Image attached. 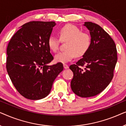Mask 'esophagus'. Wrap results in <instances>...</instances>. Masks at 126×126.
Masks as SVG:
<instances>
[{"instance_id":"obj_1","label":"esophagus","mask_w":126,"mask_h":126,"mask_svg":"<svg viewBox=\"0 0 126 126\" xmlns=\"http://www.w3.org/2000/svg\"><path fill=\"white\" fill-rule=\"evenodd\" d=\"M63 68H64V69H68L69 68V66L67 64L64 63V64H63Z\"/></svg>"}]
</instances>
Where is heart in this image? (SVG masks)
Here are the masks:
<instances>
[{
  "mask_svg": "<svg viewBox=\"0 0 126 126\" xmlns=\"http://www.w3.org/2000/svg\"><path fill=\"white\" fill-rule=\"evenodd\" d=\"M60 39L66 42V50L55 56V61L65 63L71 61L76 56L78 57L85 55L91 45V37L87 32H81L75 25L68 24L63 26L58 32ZM60 39L54 36L49 37L47 40L48 47L53 52L56 53L59 49Z\"/></svg>",
  "mask_w": 126,
  "mask_h": 126,
  "instance_id": "1",
  "label": "heart"
}]
</instances>
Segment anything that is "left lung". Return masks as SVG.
<instances>
[{
	"label": "left lung",
	"mask_w": 126,
	"mask_h": 126,
	"mask_svg": "<svg viewBox=\"0 0 126 126\" xmlns=\"http://www.w3.org/2000/svg\"><path fill=\"white\" fill-rule=\"evenodd\" d=\"M84 25L90 32V48L83 58L69 68L73 73L72 90L77 96L89 97L97 95L109 85L118 57L115 42L104 29L91 22Z\"/></svg>",
	"instance_id": "1"
}]
</instances>
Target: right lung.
Listing matches in <instances>:
<instances>
[{
    "instance_id": "1",
    "label": "right lung",
    "mask_w": 126,
    "mask_h": 126,
    "mask_svg": "<svg viewBox=\"0 0 126 126\" xmlns=\"http://www.w3.org/2000/svg\"><path fill=\"white\" fill-rule=\"evenodd\" d=\"M55 25L53 21L27 22L8 44L7 71L15 88L26 99L39 100L47 96L63 69L61 63L48 65L54 58L47 40Z\"/></svg>"
}]
</instances>
